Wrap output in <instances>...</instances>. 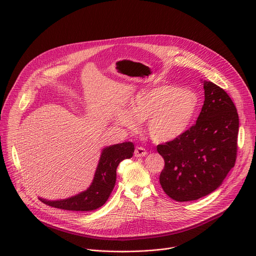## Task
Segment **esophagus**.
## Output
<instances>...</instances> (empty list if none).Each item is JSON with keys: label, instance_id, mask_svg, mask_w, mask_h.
<instances>
[{"label": "esophagus", "instance_id": "34e87169", "mask_svg": "<svg viewBox=\"0 0 256 256\" xmlns=\"http://www.w3.org/2000/svg\"><path fill=\"white\" fill-rule=\"evenodd\" d=\"M148 154L147 150L144 149L142 147H136L134 150V156L136 157H144Z\"/></svg>", "mask_w": 256, "mask_h": 256}]
</instances>
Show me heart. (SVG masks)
<instances>
[{"label":"heart","mask_w":256,"mask_h":256,"mask_svg":"<svg viewBox=\"0 0 256 256\" xmlns=\"http://www.w3.org/2000/svg\"><path fill=\"white\" fill-rule=\"evenodd\" d=\"M196 95L188 89L163 85L138 92L130 101L128 114L120 124L130 130L138 128V122L148 120L147 130L158 142H170L184 134L198 108Z\"/></svg>","instance_id":"obj_1"}]
</instances>
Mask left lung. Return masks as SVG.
Instances as JSON below:
<instances>
[{
    "instance_id": "1",
    "label": "left lung",
    "mask_w": 256,
    "mask_h": 256,
    "mask_svg": "<svg viewBox=\"0 0 256 256\" xmlns=\"http://www.w3.org/2000/svg\"><path fill=\"white\" fill-rule=\"evenodd\" d=\"M204 89L196 124L177 138L157 146L165 161L160 184L176 202L196 200L216 190L237 157V109L221 87L204 81Z\"/></svg>"
}]
</instances>
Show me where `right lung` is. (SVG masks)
<instances>
[{
    "instance_id": "1",
    "label": "right lung",
    "mask_w": 256,
    "mask_h": 256,
    "mask_svg": "<svg viewBox=\"0 0 256 256\" xmlns=\"http://www.w3.org/2000/svg\"><path fill=\"white\" fill-rule=\"evenodd\" d=\"M134 146L124 142L109 146L102 150L91 186L83 192L60 200L40 198L44 204L66 210L88 212L102 206L114 188L118 164L132 157Z\"/></svg>"
}]
</instances>
